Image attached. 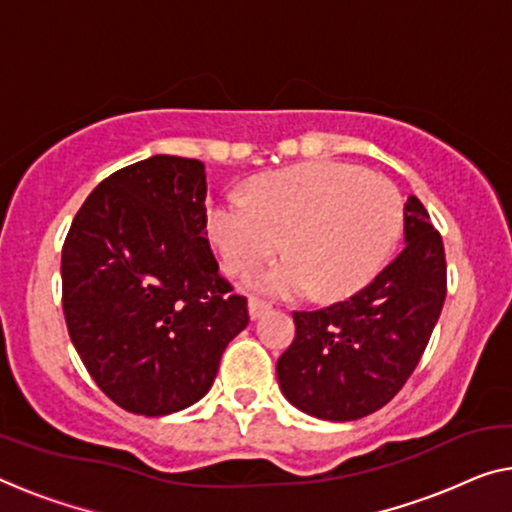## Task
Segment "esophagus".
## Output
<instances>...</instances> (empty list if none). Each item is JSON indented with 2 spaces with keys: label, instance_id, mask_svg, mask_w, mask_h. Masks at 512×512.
I'll use <instances>...</instances> for the list:
<instances>
[{
  "label": "esophagus",
  "instance_id": "obj_1",
  "mask_svg": "<svg viewBox=\"0 0 512 512\" xmlns=\"http://www.w3.org/2000/svg\"><path fill=\"white\" fill-rule=\"evenodd\" d=\"M271 310V303H266L262 299H255V296H250L248 299V312H250V319H259L264 315V312Z\"/></svg>",
  "mask_w": 512,
  "mask_h": 512
}]
</instances>
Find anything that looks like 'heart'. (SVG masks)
I'll return each mask as SVG.
<instances>
[{
	"mask_svg": "<svg viewBox=\"0 0 512 512\" xmlns=\"http://www.w3.org/2000/svg\"><path fill=\"white\" fill-rule=\"evenodd\" d=\"M402 227V197L361 167L312 160L257 177L248 197L213 204L207 230L227 273H246L285 248L289 257L248 276L269 296L345 299L377 276Z\"/></svg>",
	"mask_w": 512,
	"mask_h": 512,
	"instance_id": "1",
	"label": "heart"
}]
</instances>
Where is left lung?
<instances>
[{"label": "left lung", "instance_id": "1", "mask_svg": "<svg viewBox=\"0 0 512 512\" xmlns=\"http://www.w3.org/2000/svg\"><path fill=\"white\" fill-rule=\"evenodd\" d=\"M402 253L347 301L294 312L278 358L282 395L322 421H356L398 395L421 361L446 299L441 234L421 200L404 204Z\"/></svg>", "mask_w": 512, "mask_h": 512}]
</instances>
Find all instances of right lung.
<instances>
[{
	"label": "right lung",
	"instance_id": "right-lung-1",
	"mask_svg": "<svg viewBox=\"0 0 512 512\" xmlns=\"http://www.w3.org/2000/svg\"><path fill=\"white\" fill-rule=\"evenodd\" d=\"M204 200L200 160L151 156L98 183L64 241L68 335L98 388L131 414L204 398L250 322L211 253Z\"/></svg>",
	"mask_w": 512,
	"mask_h": 512
}]
</instances>
